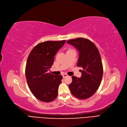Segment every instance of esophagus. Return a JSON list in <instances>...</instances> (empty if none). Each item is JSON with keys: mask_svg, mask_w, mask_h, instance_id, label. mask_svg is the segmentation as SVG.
I'll return each mask as SVG.
<instances>
[{"mask_svg": "<svg viewBox=\"0 0 127 127\" xmlns=\"http://www.w3.org/2000/svg\"><path fill=\"white\" fill-rule=\"evenodd\" d=\"M68 76V74H63V78H65V77H67Z\"/></svg>", "mask_w": 127, "mask_h": 127, "instance_id": "1", "label": "esophagus"}]
</instances>
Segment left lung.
<instances>
[{
	"instance_id": "1",
	"label": "left lung",
	"mask_w": 127,
	"mask_h": 127,
	"mask_svg": "<svg viewBox=\"0 0 127 127\" xmlns=\"http://www.w3.org/2000/svg\"><path fill=\"white\" fill-rule=\"evenodd\" d=\"M66 42L78 51L77 66L83 69L80 78L72 77V82L69 87L76 97L87 99L97 90L101 81L103 66L99 52L94 43L86 38L72 39Z\"/></svg>"
}]
</instances>
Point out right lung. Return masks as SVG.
<instances>
[{
  "mask_svg": "<svg viewBox=\"0 0 127 127\" xmlns=\"http://www.w3.org/2000/svg\"><path fill=\"white\" fill-rule=\"evenodd\" d=\"M66 40L47 41L38 43L32 50L26 64V77L30 90L36 98L43 102L54 100L58 94L63 76L48 73L54 56Z\"/></svg>",
  "mask_w": 127,
  "mask_h": 127,
  "instance_id": "obj_1",
  "label": "right lung"
}]
</instances>
